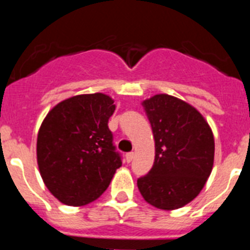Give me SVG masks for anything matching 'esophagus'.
Returning a JSON list of instances; mask_svg holds the SVG:
<instances>
[{"label":"esophagus","mask_w":250,"mask_h":250,"mask_svg":"<svg viewBox=\"0 0 250 250\" xmlns=\"http://www.w3.org/2000/svg\"><path fill=\"white\" fill-rule=\"evenodd\" d=\"M125 158H126V161L127 163H130V161L134 159V152H127L126 155H125Z\"/></svg>","instance_id":"1"}]
</instances>
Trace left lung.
<instances>
[{
	"label": "left lung",
	"instance_id": "obj_1",
	"mask_svg": "<svg viewBox=\"0 0 250 250\" xmlns=\"http://www.w3.org/2000/svg\"><path fill=\"white\" fill-rule=\"evenodd\" d=\"M155 139V161L138 179L141 195L152 207L174 210L204 188L214 163V136L202 114L167 94L143 103Z\"/></svg>",
	"mask_w": 250,
	"mask_h": 250
}]
</instances>
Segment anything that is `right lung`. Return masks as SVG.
<instances>
[{"label":"right lung","mask_w":250,"mask_h":250,"mask_svg":"<svg viewBox=\"0 0 250 250\" xmlns=\"http://www.w3.org/2000/svg\"><path fill=\"white\" fill-rule=\"evenodd\" d=\"M114 111L107 95H77L57 104L41 124L40 174L63 204L83 207L98 199L123 164L107 126Z\"/></svg>","instance_id":"right-lung-1"}]
</instances>
